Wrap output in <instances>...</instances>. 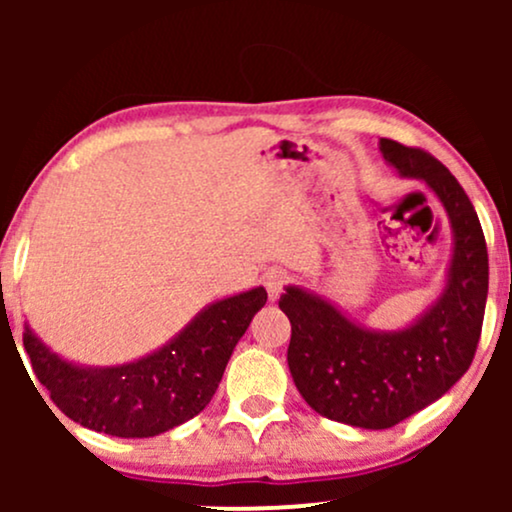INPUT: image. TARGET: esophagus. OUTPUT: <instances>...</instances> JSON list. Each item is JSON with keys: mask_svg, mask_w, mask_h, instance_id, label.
<instances>
[{"mask_svg": "<svg viewBox=\"0 0 512 512\" xmlns=\"http://www.w3.org/2000/svg\"><path fill=\"white\" fill-rule=\"evenodd\" d=\"M286 284H289V274H286L284 269H279V267L267 269V274H264V286H267L269 301H276V298L281 296V291H284Z\"/></svg>", "mask_w": 512, "mask_h": 512, "instance_id": "obj_1", "label": "esophagus"}]
</instances>
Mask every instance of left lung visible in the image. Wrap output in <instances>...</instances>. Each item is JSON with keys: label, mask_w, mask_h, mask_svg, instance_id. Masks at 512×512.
<instances>
[{"label": "left lung", "mask_w": 512, "mask_h": 512, "mask_svg": "<svg viewBox=\"0 0 512 512\" xmlns=\"http://www.w3.org/2000/svg\"><path fill=\"white\" fill-rule=\"evenodd\" d=\"M399 178L424 182L448 214L452 252L440 296L399 330H373L303 286H286L291 378L317 414L383 431L426 409L472 366L481 337L489 255L477 211L443 163L421 149L380 139Z\"/></svg>", "instance_id": "obj_1"}]
</instances>
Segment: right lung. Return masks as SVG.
Returning <instances> with one entry per match:
<instances>
[{
	"instance_id": "right-lung-1",
	"label": "right lung",
	"mask_w": 512,
	"mask_h": 512,
	"mask_svg": "<svg viewBox=\"0 0 512 512\" xmlns=\"http://www.w3.org/2000/svg\"><path fill=\"white\" fill-rule=\"evenodd\" d=\"M267 303L264 286L209 303L151 354L84 366L52 351L26 322L35 378L76 424L117 438H151L197 416L214 397L228 358Z\"/></svg>"
}]
</instances>
